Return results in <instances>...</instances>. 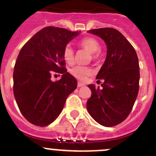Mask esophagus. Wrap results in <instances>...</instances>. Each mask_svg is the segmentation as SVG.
<instances>
[{
  "label": "esophagus",
  "instance_id": "obj_1",
  "mask_svg": "<svg viewBox=\"0 0 156 156\" xmlns=\"http://www.w3.org/2000/svg\"><path fill=\"white\" fill-rule=\"evenodd\" d=\"M84 84H83L82 83H78V84H77V87H83Z\"/></svg>",
  "mask_w": 156,
  "mask_h": 156
}]
</instances>
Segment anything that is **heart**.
<instances>
[{
    "instance_id": "b5f03b06",
    "label": "heart",
    "mask_w": 156,
    "mask_h": 156,
    "mask_svg": "<svg viewBox=\"0 0 156 156\" xmlns=\"http://www.w3.org/2000/svg\"><path fill=\"white\" fill-rule=\"evenodd\" d=\"M80 46L87 50L90 52V58L96 60L99 57V51L101 49V45L97 39L91 37H86L82 38L78 42ZM75 54L72 47L69 45H67L63 50V58L64 60L69 64H72L74 62ZM94 69L90 66H75L69 69V73L76 78L79 80L83 81L87 78L89 76L92 75Z\"/></svg>"
}]
</instances>
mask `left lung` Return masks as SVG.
I'll list each match as a JSON object with an SVG mask.
<instances>
[{
    "label": "left lung",
    "instance_id": "8db88e82",
    "mask_svg": "<svg viewBox=\"0 0 156 156\" xmlns=\"http://www.w3.org/2000/svg\"><path fill=\"white\" fill-rule=\"evenodd\" d=\"M101 37L107 45V57L97 75L102 88L88 85L91 97L87 102L90 116L100 125L113 127L131 113L139 90V63L135 48L115 28L88 31Z\"/></svg>",
    "mask_w": 156,
    "mask_h": 156
}]
</instances>
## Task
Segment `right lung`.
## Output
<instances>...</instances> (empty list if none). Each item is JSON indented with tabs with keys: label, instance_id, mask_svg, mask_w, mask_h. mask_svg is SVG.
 Here are the masks:
<instances>
[{
	"label": "right lung",
	"instance_id": "1",
	"mask_svg": "<svg viewBox=\"0 0 156 156\" xmlns=\"http://www.w3.org/2000/svg\"><path fill=\"white\" fill-rule=\"evenodd\" d=\"M80 31L48 26L31 37L21 48L14 69V95L22 115L37 126L53 122L62 111L77 81L67 73L63 50ZM52 72L63 74L52 82Z\"/></svg>",
	"mask_w": 156,
	"mask_h": 156
}]
</instances>
